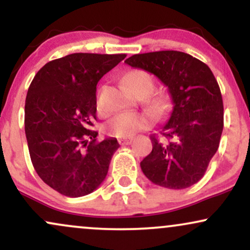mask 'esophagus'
I'll return each mask as SVG.
<instances>
[{"mask_svg": "<svg viewBox=\"0 0 250 250\" xmlns=\"http://www.w3.org/2000/svg\"><path fill=\"white\" fill-rule=\"evenodd\" d=\"M119 143L121 146H128L131 143V139H125V140H119Z\"/></svg>", "mask_w": 250, "mask_h": 250, "instance_id": "esophagus-1", "label": "esophagus"}]
</instances>
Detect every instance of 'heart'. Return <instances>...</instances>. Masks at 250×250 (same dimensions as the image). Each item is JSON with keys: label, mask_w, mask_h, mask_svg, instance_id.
Segmentation results:
<instances>
[{"label": "heart", "mask_w": 250, "mask_h": 250, "mask_svg": "<svg viewBox=\"0 0 250 250\" xmlns=\"http://www.w3.org/2000/svg\"><path fill=\"white\" fill-rule=\"evenodd\" d=\"M123 81L135 95L141 97V99L150 95L155 88L153 76L141 69L128 71L123 77ZM146 104L154 115H159L165 110L166 105H167V100L163 95H156L148 99ZM96 107L99 111L102 110V102L100 97H97ZM148 125L149 119L146 115L136 113H120L105 123L104 131L110 136L125 140L133 137L134 135H136L142 129L147 128Z\"/></svg>", "instance_id": "1"}]
</instances>
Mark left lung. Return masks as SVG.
Masks as SVG:
<instances>
[{"instance_id": "obj_1", "label": "left lung", "mask_w": 250, "mask_h": 250, "mask_svg": "<svg viewBox=\"0 0 250 250\" xmlns=\"http://www.w3.org/2000/svg\"><path fill=\"white\" fill-rule=\"evenodd\" d=\"M153 74L168 88L173 109L153 150L141 161L143 174L168 189H185L202 179L223 130V102L206 63L176 50L136 54L125 61Z\"/></svg>"}]
</instances>
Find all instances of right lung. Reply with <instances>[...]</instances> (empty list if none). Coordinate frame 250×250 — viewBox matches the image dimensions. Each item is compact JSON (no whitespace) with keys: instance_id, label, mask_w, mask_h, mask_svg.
Listing matches in <instances>:
<instances>
[{"instance_id":"add662e5","label":"right lung","mask_w":250,"mask_h":250,"mask_svg":"<svg viewBox=\"0 0 250 250\" xmlns=\"http://www.w3.org/2000/svg\"><path fill=\"white\" fill-rule=\"evenodd\" d=\"M125 54L75 53L48 62L28 89L24 130L37 175L69 197L93 193L104 181L116 139L97 142L96 84Z\"/></svg>"}]
</instances>
